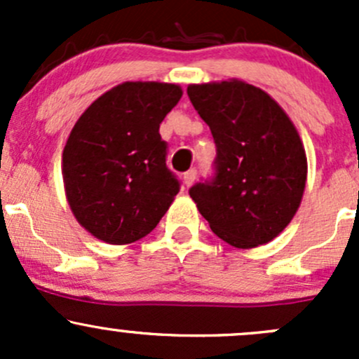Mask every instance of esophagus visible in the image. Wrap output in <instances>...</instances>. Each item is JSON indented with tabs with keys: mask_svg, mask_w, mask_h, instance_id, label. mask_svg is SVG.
<instances>
[{
	"mask_svg": "<svg viewBox=\"0 0 359 359\" xmlns=\"http://www.w3.org/2000/svg\"><path fill=\"white\" fill-rule=\"evenodd\" d=\"M196 175H198V172H196V170H194V168L189 170V172L184 173V186L189 187L191 184H193L194 180H196Z\"/></svg>",
	"mask_w": 359,
	"mask_h": 359,
	"instance_id": "obj_1",
	"label": "esophagus"
}]
</instances>
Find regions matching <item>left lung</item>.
I'll use <instances>...</instances> for the list:
<instances>
[{
	"instance_id": "obj_1",
	"label": "left lung",
	"mask_w": 359,
	"mask_h": 359,
	"mask_svg": "<svg viewBox=\"0 0 359 359\" xmlns=\"http://www.w3.org/2000/svg\"><path fill=\"white\" fill-rule=\"evenodd\" d=\"M187 95L217 147L213 175L194 184L191 198L233 247L269 243L290 224L306 187L295 126L266 92L238 79L189 85Z\"/></svg>"
}]
</instances>
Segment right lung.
I'll return each instance as SVG.
<instances>
[{"instance_id": "add662e5", "label": "right lung", "mask_w": 359, "mask_h": 359, "mask_svg": "<svg viewBox=\"0 0 359 359\" xmlns=\"http://www.w3.org/2000/svg\"><path fill=\"white\" fill-rule=\"evenodd\" d=\"M180 97L177 85L128 81L76 121L62 154L64 186L78 222L99 240L126 245L147 236L179 193L159 125Z\"/></svg>"}]
</instances>
